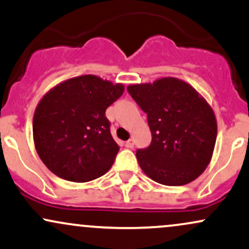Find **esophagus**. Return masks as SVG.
<instances>
[{"label": "esophagus", "instance_id": "esophagus-1", "mask_svg": "<svg viewBox=\"0 0 249 249\" xmlns=\"http://www.w3.org/2000/svg\"><path fill=\"white\" fill-rule=\"evenodd\" d=\"M124 147L125 148H133L134 147V140L129 139L127 142H124Z\"/></svg>", "mask_w": 249, "mask_h": 249}]
</instances>
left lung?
I'll use <instances>...</instances> for the list:
<instances>
[{
  "mask_svg": "<svg viewBox=\"0 0 249 249\" xmlns=\"http://www.w3.org/2000/svg\"><path fill=\"white\" fill-rule=\"evenodd\" d=\"M147 113L151 131L148 148L136 151L142 171L169 186L191 183L211 162L217 119L209 102L191 85L165 77L127 87Z\"/></svg>",
  "mask_w": 249,
  "mask_h": 249,
  "instance_id": "1",
  "label": "left lung"
}]
</instances>
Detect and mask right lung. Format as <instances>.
Listing matches in <instances>:
<instances>
[{"label": "right lung", "instance_id": "obj_1", "mask_svg": "<svg viewBox=\"0 0 249 249\" xmlns=\"http://www.w3.org/2000/svg\"><path fill=\"white\" fill-rule=\"evenodd\" d=\"M124 92L122 84L85 74L67 79L43 95L32 133L38 156L50 171L85 183L109 170L119 145L105 113Z\"/></svg>", "mask_w": 249, "mask_h": 249}]
</instances>
